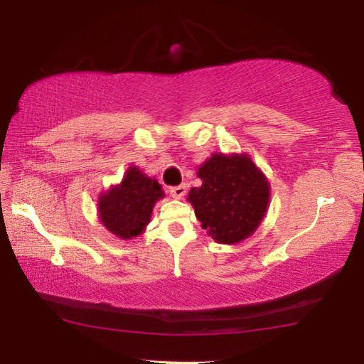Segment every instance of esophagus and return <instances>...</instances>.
Masks as SVG:
<instances>
[{
    "instance_id": "esophagus-1",
    "label": "esophagus",
    "mask_w": 364,
    "mask_h": 364,
    "mask_svg": "<svg viewBox=\"0 0 364 364\" xmlns=\"http://www.w3.org/2000/svg\"><path fill=\"white\" fill-rule=\"evenodd\" d=\"M186 184H180V186L170 188V194L171 197H175V199H183V197L186 196Z\"/></svg>"
}]
</instances>
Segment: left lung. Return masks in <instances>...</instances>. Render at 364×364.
I'll return each instance as SVG.
<instances>
[{
    "instance_id": "1",
    "label": "left lung",
    "mask_w": 364,
    "mask_h": 364,
    "mask_svg": "<svg viewBox=\"0 0 364 364\" xmlns=\"http://www.w3.org/2000/svg\"><path fill=\"white\" fill-rule=\"evenodd\" d=\"M202 180L188 200L197 220L220 244H237L255 232L267 213L269 183L247 154H213L197 170Z\"/></svg>"
}]
</instances>
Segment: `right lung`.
Listing matches in <instances>:
<instances>
[{"instance_id":"1","label":"right lung","mask_w":364,"mask_h":364,"mask_svg":"<svg viewBox=\"0 0 364 364\" xmlns=\"http://www.w3.org/2000/svg\"><path fill=\"white\" fill-rule=\"evenodd\" d=\"M164 196L162 186L156 180L146 176L138 167H130L120 184L100 196L97 213L110 232L127 241L144 231L154 205Z\"/></svg>"}]
</instances>
